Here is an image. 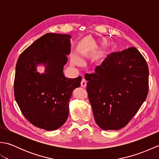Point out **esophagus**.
Returning <instances> with one entry per match:
<instances>
[{
    "mask_svg": "<svg viewBox=\"0 0 159 159\" xmlns=\"http://www.w3.org/2000/svg\"><path fill=\"white\" fill-rule=\"evenodd\" d=\"M87 80L85 79V78H83L82 80H81V82H80V85L83 87H85L87 86Z\"/></svg>",
    "mask_w": 159,
    "mask_h": 159,
    "instance_id": "esophagus-1",
    "label": "esophagus"
}]
</instances>
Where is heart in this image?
I'll return each instance as SVG.
<instances>
[{"instance_id": "obj_1", "label": "heart", "mask_w": 159, "mask_h": 159, "mask_svg": "<svg viewBox=\"0 0 159 159\" xmlns=\"http://www.w3.org/2000/svg\"><path fill=\"white\" fill-rule=\"evenodd\" d=\"M80 63V60L79 58H77V57H75V58L73 59L74 64H76V65H77V64H79Z\"/></svg>"}]
</instances>
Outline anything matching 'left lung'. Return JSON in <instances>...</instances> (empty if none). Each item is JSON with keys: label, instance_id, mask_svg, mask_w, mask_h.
I'll list each match as a JSON object with an SVG mask.
<instances>
[{"label": "left lung", "instance_id": "obj_1", "mask_svg": "<svg viewBox=\"0 0 159 159\" xmlns=\"http://www.w3.org/2000/svg\"><path fill=\"white\" fill-rule=\"evenodd\" d=\"M149 70L134 47L112 52L92 74H85L94 119L104 130L124 127L146 100Z\"/></svg>", "mask_w": 159, "mask_h": 159}]
</instances>
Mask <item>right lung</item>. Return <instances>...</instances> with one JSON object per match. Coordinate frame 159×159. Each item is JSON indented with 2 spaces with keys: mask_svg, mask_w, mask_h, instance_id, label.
I'll list each match as a JSON object with an SVG mask.
<instances>
[{
  "mask_svg": "<svg viewBox=\"0 0 159 159\" xmlns=\"http://www.w3.org/2000/svg\"><path fill=\"white\" fill-rule=\"evenodd\" d=\"M70 35L46 33L20 55L16 66L14 96L24 116L36 127L55 130L66 122L69 101L81 77L63 74L71 51ZM45 66L44 73L36 70Z\"/></svg>",
  "mask_w": 159,
  "mask_h": 159,
  "instance_id": "right-lung-1",
  "label": "right lung"
}]
</instances>
